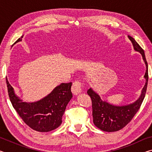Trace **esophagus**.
I'll list each match as a JSON object with an SVG mask.
<instances>
[{"label":"esophagus","instance_id":"obj_1","mask_svg":"<svg viewBox=\"0 0 152 152\" xmlns=\"http://www.w3.org/2000/svg\"><path fill=\"white\" fill-rule=\"evenodd\" d=\"M81 87H82V82L80 80H76L74 82V83L72 86V92L74 94H78L81 92Z\"/></svg>","mask_w":152,"mask_h":152}]
</instances>
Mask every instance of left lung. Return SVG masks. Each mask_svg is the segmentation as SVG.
Here are the masks:
<instances>
[{
	"instance_id": "left-lung-1",
	"label": "left lung",
	"mask_w": 152,
	"mask_h": 152,
	"mask_svg": "<svg viewBox=\"0 0 152 152\" xmlns=\"http://www.w3.org/2000/svg\"><path fill=\"white\" fill-rule=\"evenodd\" d=\"M128 37L132 41L135 51L141 53L145 64L146 71L144 76L145 84L141 91L140 98L137 101L132 104L124 106H116L109 104V102L102 101L99 95L91 88L88 90L87 93L91 98L92 103L93 123L98 128L104 132H117L125 127L132 121L140 109L146 93L148 82V66L145 53L143 49L132 37L128 35Z\"/></svg>"
}]
</instances>
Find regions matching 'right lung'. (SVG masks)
Masks as SVG:
<instances>
[{
    "instance_id": "right-lung-1",
    "label": "right lung",
    "mask_w": 152,
    "mask_h": 152,
    "mask_svg": "<svg viewBox=\"0 0 152 152\" xmlns=\"http://www.w3.org/2000/svg\"><path fill=\"white\" fill-rule=\"evenodd\" d=\"M19 41H21L20 38L16 42ZM6 82L12 107L30 128L37 132H48L61 124L67 104L72 98V82L61 83L39 101L25 102L15 94L7 78Z\"/></svg>"
}]
</instances>
